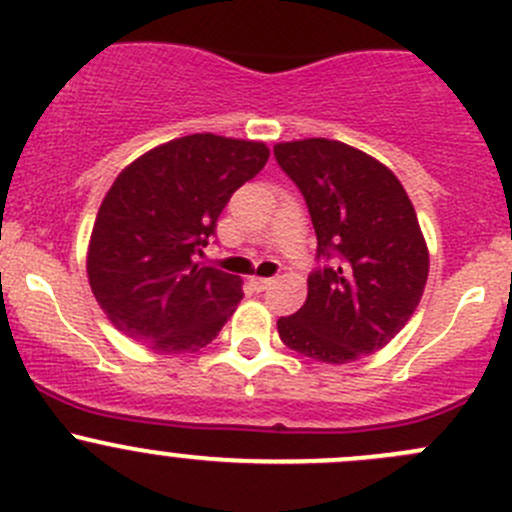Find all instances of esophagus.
Segmentation results:
<instances>
[{
  "label": "esophagus",
  "instance_id": "esophagus-1",
  "mask_svg": "<svg viewBox=\"0 0 512 512\" xmlns=\"http://www.w3.org/2000/svg\"><path fill=\"white\" fill-rule=\"evenodd\" d=\"M252 285H255L257 292H265V289L275 285V280H272V277H252Z\"/></svg>",
  "mask_w": 512,
  "mask_h": 512
}]
</instances>
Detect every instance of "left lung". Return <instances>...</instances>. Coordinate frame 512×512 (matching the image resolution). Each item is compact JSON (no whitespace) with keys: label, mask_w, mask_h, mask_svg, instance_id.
<instances>
[{"label":"left lung","mask_w":512,"mask_h":512,"mask_svg":"<svg viewBox=\"0 0 512 512\" xmlns=\"http://www.w3.org/2000/svg\"><path fill=\"white\" fill-rule=\"evenodd\" d=\"M275 158L309 208L317 262L307 302L277 319L280 339L324 364H349L391 342L421 302L426 240L404 185L339 141L277 143Z\"/></svg>","instance_id":"obj_1"}]
</instances>
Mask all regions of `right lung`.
Masks as SVG:
<instances>
[{
    "label": "right lung",
    "instance_id": "right-lung-1",
    "mask_svg": "<svg viewBox=\"0 0 512 512\" xmlns=\"http://www.w3.org/2000/svg\"><path fill=\"white\" fill-rule=\"evenodd\" d=\"M265 143L193 133L133 160L98 208L89 285L113 327L160 354L213 342L242 280L195 257L240 185L265 168Z\"/></svg>",
    "mask_w": 512,
    "mask_h": 512
}]
</instances>
